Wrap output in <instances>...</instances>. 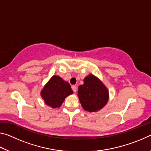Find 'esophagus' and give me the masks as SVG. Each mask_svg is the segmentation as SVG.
<instances>
[{
  "instance_id": "obj_1",
  "label": "esophagus",
  "mask_w": 151,
  "mask_h": 151,
  "mask_svg": "<svg viewBox=\"0 0 151 151\" xmlns=\"http://www.w3.org/2000/svg\"><path fill=\"white\" fill-rule=\"evenodd\" d=\"M72 89H73V91H74V93H76V91H77V87H76V86H75V85H73L72 86Z\"/></svg>"
}]
</instances>
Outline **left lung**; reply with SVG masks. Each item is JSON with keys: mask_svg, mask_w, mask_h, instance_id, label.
<instances>
[{"mask_svg": "<svg viewBox=\"0 0 151 151\" xmlns=\"http://www.w3.org/2000/svg\"><path fill=\"white\" fill-rule=\"evenodd\" d=\"M78 96L85 111L96 112L108 103L109 93L100 79L93 74H89L84 78L83 85L78 86Z\"/></svg>", "mask_w": 151, "mask_h": 151, "instance_id": "left-lung-1", "label": "left lung"}]
</instances>
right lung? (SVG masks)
Returning <instances> with one entry per match:
<instances>
[{
  "instance_id": "1",
  "label": "right lung",
  "mask_w": 151,
  "mask_h": 151,
  "mask_svg": "<svg viewBox=\"0 0 151 151\" xmlns=\"http://www.w3.org/2000/svg\"><path fill=\"white\" fill-rule=\"evenodd\" d=\"M73 93L70 84L59 76L50 78L40 92V96L47 105L53 109L59 108L66 97Z\"/></svg>"
}]
</instances>
